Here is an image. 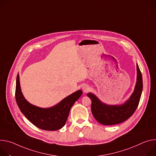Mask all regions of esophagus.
<instances>
[{"label":"esophagus","instance_id":"1","mask_svg":"<svg viewBox=\"0 0 156 156\" xmlns=\"http://www.w3.org/2000/svg\"><path fill=\"white\" fill-rule=\"evenodd\" d=\"M82 90H83V92H85V93H87V92H88V91L89 90V87L87 85H83L82 87Z\"/></svg>","mask_w":156,"mask_h":156}]
</instances>
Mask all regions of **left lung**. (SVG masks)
Masks as SVG:
<instances>
[{
    "instance_id": "8db88e82",
    "label": "left lung",
    "mask_w": 156,
    "mask_h": 156,
    "mask_svg": "<svg viewBox=\"0 0 156 156\" xmlns=\"http://www.w3.org/2000/svg\"><path fill=\"white\" fill-rule=\"evenodd\" d=\"M137 82L134 92L123 105H107L102 103L95 95L87 94L92 100V113L98 122L104 125L119 124L133 115L139 105L143 91L142 74L137 64Z\"/></svg>"
}]
</instances>
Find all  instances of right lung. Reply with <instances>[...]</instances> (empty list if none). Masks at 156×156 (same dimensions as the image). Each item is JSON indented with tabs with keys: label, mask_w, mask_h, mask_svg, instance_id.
I'll list each match as a JSON object with an SVG mask.
<instances>
[{
	"label": "right lung",
	"mask_w": 156,
	"mask_h": 156,
	"mask_svg": "<svg viewBox=\"0 0 156 156\" xmlns=\"http://www.w3.org/2000/svg\"><path fill=\"white\" fill-rule=\"evenodd\" d=\"M82 94L80 90L65 98L53 107L39 108L30 104L25 99L21 92L19 75L16 76L15 99L17 105L30 122L41 129L56 131L62 128L65 125L71 107Z\"/></svg>",
	"instance_id": "add662e5"
}]
</instances>
